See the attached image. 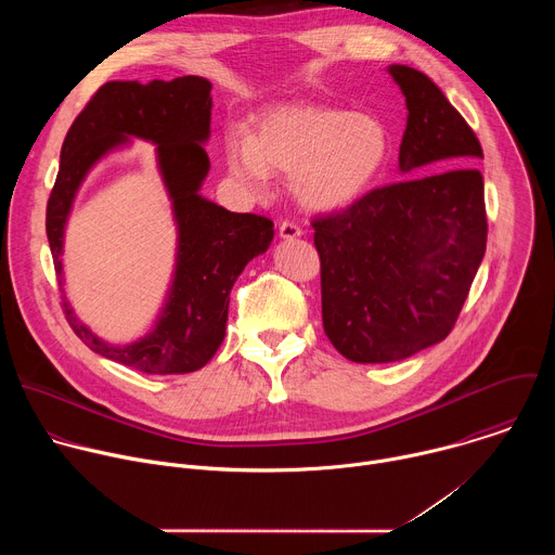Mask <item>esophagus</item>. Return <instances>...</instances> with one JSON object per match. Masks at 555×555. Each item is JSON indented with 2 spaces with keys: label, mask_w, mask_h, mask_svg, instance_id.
<instances>
[{
  "label": "esophagus",
  "mask_w": 555,
  "mask_h": 555,
  "mask_svg": "<svg viewBox=\"0 0 555 555\" xmlns=\"http://www.w3.org/2000/svg\"><path fill=\"white\" fill-rule=\"evenodd\" d=\"M279 234H281V240H298V236L302 234V230H300V225L294 223V221H283V223L279 225Z\"/></svg>",
  "instance_id": "esophagus-1"
}]
</instances>
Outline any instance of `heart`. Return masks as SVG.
Returning a JSON list of instances; mask_svg holds the SVG:
<instances>
[{"label":"heart","mask_w":555,"mask_h":555,"mask_svg":"<svg viewBox=\"0 0 555 555\" xmlns=\"http://www.w3.org/2000/svg\"><path fill=\"white\" fill-rule=\"evenodd\" d=\"M392 151L388 125L371 112L292 103L266 112L255 133L225 135L228 173L253 195L270 173H292V191L309 210H338L366 195Z\"/></svg>","instance_id":"obj_1"}]
</instances>
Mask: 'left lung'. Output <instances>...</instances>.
<instances>
[{
	"label": "left lung",
	"mask_w": 555,
	"mask_h": 555,
	"mask_svg": "<svg viewBox=\"0 0 555 555\" xmlns=\"http://www.w3.org/2000/svg\"><path fill=\"white\" fill-rule=\"evenodd\" d=\"M406 99L400 171H448L375 189L340 212L315 217L323 327L351 362H398L454 327L486 255L483 149L430 78L388 65Z\"/></svg>",
	"instance_id": "left-lung-1"
}]
</instances>
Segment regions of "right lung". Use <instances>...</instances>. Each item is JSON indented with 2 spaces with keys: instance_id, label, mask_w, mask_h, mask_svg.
I'll return each mask as SVG.
<instances>
[{
  "instance_id": "obj_1",
  "label": "right lung",
  "mask_w": 555,
  "mask_h": 555,
  "mask_svg": "<svg viewBox=\"0 0 555 555\" xmlns=\"http://www.w3.org/2000/svg\"><path fill=\"white\" fill-rule=\"evenodd\" d=\"M210 81L180 76L173 81H109L72 122L46 210L54 270L63 279L65 223L90 169L131 138L155 144L157 169L167 186L178 225L176 270L149 334L112 345L78 321L63 296L74 334L94 353L153 375L191 373L208 364L225 336L230 289L244 268L274 240V223L253 212H230L202 197L210 160Z\"/></svg>"
}]
</instances>
